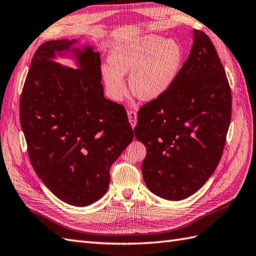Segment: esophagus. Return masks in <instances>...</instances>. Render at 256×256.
Returning <instances> with one entry per match:
<instances>
[{"instance_id": "34e87169", "label": "esophagus", "mask_w": 256, "mask_h": 256, "mask_svg": "<svg viewBox=\"0 0 256 256\" xmlns=\"http://www.w3.org/2000/svg\"><path fill=\"white\" fill-rule=\"evenodd\" d=\"M128 118H129V122L132 124V127L134 128L136 124V113L132 110H128Z\"/></svg>"}]
</instances>
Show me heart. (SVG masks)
<instances>
[{
	"instance_id": "obj_1",
	"label": "heart",
	"mask_w": 256,
	"mask_h": 256,
	"mask_svg": "<svg viewBox=\"0 0 256 256\" xmlns=\"http://www.w3.org/2000/svg\"><path fill=\"white\" fill-rule=\"evenodd\" d=\"M182 48L176 41L146 36L138 41L118 44L110 56V67L103 68V77L110 98L126 96L124 74L132 72L130 89L142 100H155L170 88L180 70Z\"/></svg>"
}]
</instances>
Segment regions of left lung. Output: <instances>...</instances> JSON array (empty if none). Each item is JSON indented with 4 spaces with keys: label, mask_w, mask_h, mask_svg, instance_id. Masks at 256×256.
<instances>
[{
    "label": "left lung",
    "mask_w": 256,
    "mask_h": 256,
    "mask_svg": "<svg viewBox=\"0 0 256 256\" xmlns=\"http://www.w3.org/2000/svg\"><path fill=\"white\" fill-rule=\"evenodd\" d=\"M193 46L172 86L142 105L134 127L146 148L143 179L170 201L190 196L220 163L232 120V91L210 36L193 29Z\"/></svg>",
    "instance_id": "obj_1"
}]
</instances>
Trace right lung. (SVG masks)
<instances>
[{
	"instance_id": "right-lung-1",
	"label": "right lung",
	"mask_w": 256,
	"mask_h": 256,
	"mask_svg": "<svg viewBox=\"0 0 256 256\" xmlns=\"http://www.w3.org/2000/svg\"><path fill=\"white\" fill-rule=\"evenodd\" d=\"M74 40L36 50L20 102L30 163L54 194L74 206L101 198L110 168L134 139L126 110L104 98L101 58L90 46L74 50L80 68L50 60Z\"/></svg>"
}]
</instances>
